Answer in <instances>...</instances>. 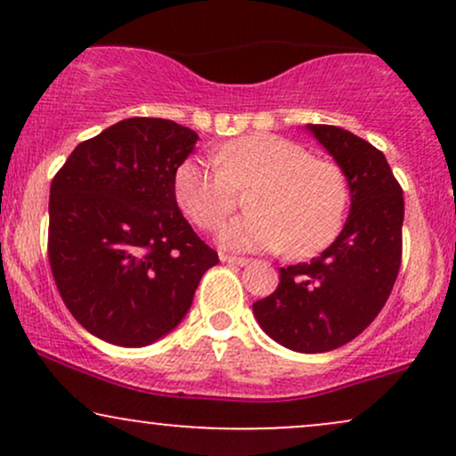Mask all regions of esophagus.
<instances>
[{"label":"esophagus","instance_id":"1","mask_svg":"<svg viewBox=\"0 0 456 456\" xmlns=\"http://www.w3.org/2000/svg\"><path fill=\"white\" fill-rule=\"evenodd\" d=\"M221 261L229 265H246L248 264V259L246 257H235V255H221Z\"/></svg>","mask_w":456,"mask_h":456}]
</instances>
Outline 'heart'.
<instances>
[{"mask_svg":"<svg viewBox=\"0 0 456 456\" xmlns=\"http://www.w3.org/2000/svg\"><path fill=\"white\" fill-rule=\"evenodd\" d=\"M214 160H186L175 174V197L197 227L216 232L250 190L253 212L221 233L227 248H285L291 257H308L337 235L349 199L337 162L270 133L229 141Z\"/></svg>","mask_w":456,"mask_h":456,"instance_id":"heart-1","label":"heart"}]
</instances>
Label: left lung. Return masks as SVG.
I'll return each mask as SVG.
<instances>
[{"label":"left lung","instance_id":"8db88e82","mask_svg":"<svg viewBox=\"0 0 456 456\" xmlns=\"http://www.w3.org/2000/svg\"><path fill=\"white\" fill-rule=\"evenodd\" d=\"M347 177L352 210L319 257L281 268L276 291L253 305L268 337L302 354H322L369 328L388 300L403 255V188L369 141L328 124H308Z\"/></svg>","mask_w":456,"mask_h":456}]
</instances>
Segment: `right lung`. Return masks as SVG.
<instances>
[{
    "label": "right lung",
    "instance_id": "right-lung-1",
    "mask_svg": "<svg viewBox=\"0 0 456 456\" xmlns=\"http://www.w3.org/2000/svg\"><path fill=\"white\" fill-rule=\"evenodd\" d=\"M197 139L171 119H122L78 143L51 182L57 291L102 341H159L184 319L201 276L218 264L175 201V174Z\"/></svg>",
    "mask_w": 456,
    "mask_h": 456
}]
</instances>
